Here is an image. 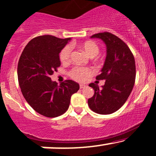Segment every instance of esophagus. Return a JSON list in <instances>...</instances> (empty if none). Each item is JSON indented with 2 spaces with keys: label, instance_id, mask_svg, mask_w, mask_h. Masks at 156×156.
<instances>
[{
  "label": "esophagus",
  "instance_id": "esophagus-1",
  "mask_svg": "<svg viewBox=\"0 0 156 156\" xmlns=\"http://www.w3.org/2000/svg\"><path fill=\"white\" fill-rule=\"evenodd\" d=\"M84 87H86V85L85 84H83V83H81V84H80V88L81 89L84 88Z\"/></svg>",
  "mask_w": 156,
  "mask_h": 156
}]
</instances>
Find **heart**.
<instances>
[{
    "label": "heart",
    "instance_id": "obj_1",
    "mask_svg": "<svg viewBox=\"0 0 156 156\" xmlns=\"http://www.w3.org/2000/svg\"><path fill=\"white\" fill-rule=\"evenodd\" d=\"M83 51L90 58H95L98 55L100 49L98 44L92 41H87L80 45ZM70 53H71V47L70 46H66L60 54L61 61L64 63H66L69 61ZM92 74V70L88 67H80L75 66L70 71L69 75L73 79L78 81H83Z\"/></svg>",
    "mask_w": 156,
    "mask_h": 156
}]
</instances>
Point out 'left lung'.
Here are the masks:
<instances>
[{
    "mask_svg": "<svg viewBox=\"0 0 156 156\" xmlns=\"http://www.w3.org/2000/svg\"><path fill=\"white\" fill-rule=\"evenodd\" d=\"M91 38L101 39L107 56L97 80H106L104 86L91 83L95 91L88 99L91 110L101 115L113 113L121 108L130 95L136 80V62L129 48L121 39L109 32H100Z\"/></svg>",
    "mask_w": 156,
    "mask_h": 156,
    "instance_id": "1",
    "label": "left lung"
}]
</instances>
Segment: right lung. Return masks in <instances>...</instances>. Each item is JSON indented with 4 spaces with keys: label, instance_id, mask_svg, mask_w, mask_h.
I'll return each instance as SVG.
<instances>
[{
    "label": "right lung",
    "instance_id": "1",
    "mask_svg": "<svg viewBox=\"0 0 156 156\" xmlns=\"http://www.w3.org/2000/svg\"><path fill=\"white\" fill-rule=\"evenodd\" d=\"M70 40L49 35L35 37L26 46L18 61L22 94L34 110L46 117L64 114L72 95L79 90V84L72 80L58 85L50 78L61 65L59 53Z\"/></svg>",
    "mask_w": 156,
    "mask_h": 156
}]
</instances>
